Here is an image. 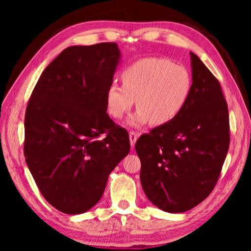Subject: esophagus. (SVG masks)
<instances>
[{
    "label": "esophagus",
    "mask_w": 251,
    "mask_h": 251,
    "mask_svg": "<svg viewBox=\"0 0 251 251\" xmlns=\"http://www.w3.org/2000/svg\"><path fill=\"white\" fill-rule=\"evenodd\" d=\"M138 138V133H136L134 130H130L129 131V141H130V145L134 146L136 141H137Z\"/></svg>",
    "instance_id": "1"
}]
</instances>
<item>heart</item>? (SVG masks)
<instances>
[{
	"label": "heart",
	"mask_w": 251,
	"mask_h": 251,
	"mask_svg": "<svg viewBox=\"0 0 251 251\" xmlns=\"http://www.w3.org/2000/svg\"><path fill=\"white\" fill-rule=\"evenodd\" d=\"M123 85L110 84L106 91L107 113L121 120L137 104L130 125L151 122L161 126L173 122L192 96L193 75L186 66L163 57L137 59L122 72Z\"/></svg>",
	"instance_id": "1"
}]
</instances>
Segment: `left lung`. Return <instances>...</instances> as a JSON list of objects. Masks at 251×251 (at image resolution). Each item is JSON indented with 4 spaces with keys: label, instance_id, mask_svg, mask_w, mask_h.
I'll list each match as a JSON object with an SVG mask.
<instances>
[{
    "label": "left lung",
    "instance_id": "left-lung-1",
    "mask_svg": "<svg viewBox=\"0 0 251 251\" xmlns=\"http://www.w3.org/2000/svg\"><path fill=\"white\" fill-rule=\"evenodd\" d=\"M193 93L173 122L137 139L141 182L159 209L177 214L209 196L228 152L229 114L218 79L190 53Z\"/></svg>",
    "mask_w": 251,
    "mask_h": 251
}]
</instances>
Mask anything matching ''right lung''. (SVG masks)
I'll return each instance as SVG.
<instances>
[{
    "label": "right lung",
    "mask_w": 251,
    "mask_h": 251,
    "mask_svg": "<svg viewBox=\"0 0 251 251\" xmlns=\"http://www.w3.org/2000/svg\"><path fill=\"white\" fill-rule=\"evenodd\" d=\"M120 56L116 43L67 48L29 97L25 160L43 197L64 214L95 206L110 172L129 152L128 133L106 113Z\"/></svg>",
    "instance_id": "obj_1"
}]
</instances>
